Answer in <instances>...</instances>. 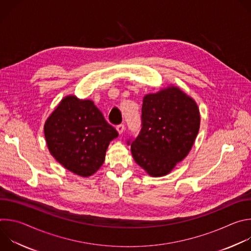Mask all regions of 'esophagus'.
<instances>
[{"mask_svg":"<svg viewBox=\"0 0 251 251\" xmlns=\"http://www.w3.org/2000/svg\"><path fill=\"white\" fill-rule=\"evenodd\" d=\"M116 130L118 131L119 134H123V132L125 131V125L124 124H120V125H117L116 127Z\"/></svg>","mask_w":251,"mask_h":251,"instance_id":"esophagus-1","label":"esophagus"}]
</instances>
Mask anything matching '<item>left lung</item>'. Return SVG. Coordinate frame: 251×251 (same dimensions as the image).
<instances>
[{"label":"left lung","mask_w":251,"mask_h":251,"mask_svg":"<svg viewBox=\"0 0 251 251\" xmlns=\"http://www.w3.org/2000/svg\"><path fill=\"white\" fill-rule=\"evenodd\" d=\"M141 130L129 139L135 162L152 176L170 173L192 149L200 129L194 99L171 86L143 99Z\"/></svg>","instance_id":"1"}]
</instances>
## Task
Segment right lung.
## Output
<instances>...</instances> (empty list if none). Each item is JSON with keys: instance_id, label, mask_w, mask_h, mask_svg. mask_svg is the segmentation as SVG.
<instances>
[{"instance_id": "1", "label": "right lung", "mask_w": 251, "mask_h": 251, "mask_svg": "<svg viewBox=\"0 0 251 251\" xmlns=\"http://www.w3.org/2000/svg\"><path fill=\"white\" fill-rule=\"evenodd\" d=\"M50 154L65 169L88 176L104 163L109 143L118 137L91 100L64 97L45 124Z\"/></svg>"}]
</instances>
